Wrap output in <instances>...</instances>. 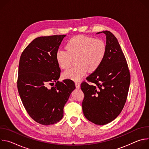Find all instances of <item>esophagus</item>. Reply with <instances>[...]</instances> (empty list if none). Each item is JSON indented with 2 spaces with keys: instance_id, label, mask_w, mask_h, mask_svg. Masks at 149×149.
<instances>
[{
  "instance_id": "obj_1",
  "label": "esophagus",
  "mask_w": 149,
  "mask_h": 149,
  "mask_svg": "<svg viewBox=\"0 0 149 149\" xmlns=\"http://www.w3.org/2000/svg\"><path fill=\"white\" fill-rule=\"evenodd\" d=\"M75 87H76L77 88H78V89L80 88V84H79V83H78V82H75Z\"/></svg>"
}]
</instances>
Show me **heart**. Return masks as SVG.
Listing matches in <instances>:
<instances>
[{
  "label": "heart",
  "instance_id": "heart-1",
  "mask_svg": "<svg viewBox=\"0 0 149 149\" xmlns=\"http://www.w3.org/2000/svg\"><path fill=\"white\" fill-rule=\"evenodd\" d=\"M66 49H58L56 52V60L59 67L68 68L72 59H75L76 67L62 73L65 79L79 81L87 70L92 72L96 71L102 63L106 54V44L101 39L78 35L69 40Z\"/></svg>",
  "mask_w": 149,
  "mask_h": 149
}]
</instances>
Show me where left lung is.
I'll return each mask as SVG.
<instances>
[{
  "label": "left lung",
  "mask_w": 149,
  "mask_h": 149,
  "mask_svg": "<svg viewBox=\"0 0 149 149\" xmlns=\"http://www.w3.org/2000/svg\"><path fill=\"white\" fill-rule=\"evenodd\" d=\"M106 54L100 67L84 81L81 89L84 94L82 103L84 116L98 125L114 120L121 112L128 95L130 74L125 56L116 37L105 31Z\"/></svg>",
  "instance_id": "8db88e82"
}]
</instances>
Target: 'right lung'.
Listing matches in <instances>:
<instances>
[{
    "label": "right lung",
    "instance_id": "right-lung-1",
    "mask_svg": "<svg viewBox=\"0 0 149 149\" xmlns=\"http://www.w3.org/2000/svg\"><path fill=\"white\" fill-rule=\"evenodd\" d=\"M65 36L36 38L20 58L17 81L19 94L30 117L42 125L55 124L62 119L63 107L75 88L71 79L58 81L61 70L55 55ZM48 84L52 85L51 89L47 88Z\"/></svg>",
    "mask_w": 149,
    "mask_h": 149
}]
</instances>
